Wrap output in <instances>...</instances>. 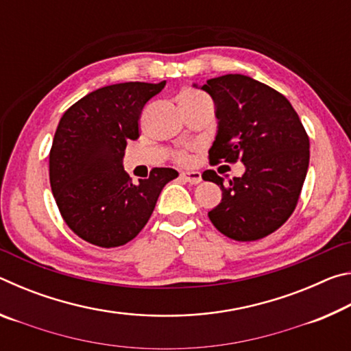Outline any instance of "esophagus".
<instances>
[{
    "instance_id": "1",
    "label": "esophagus",
    "mask_w": 351,
    "mask_h": 351,
    "mask_svg": "<svg viewBox=\"0 0 351 351\" xmlns=\"http://www.w3.org/2000/svg\"><path fill=\"white\" fill-rule=\"evenodd\" d=\"M181 178L186 180L189 184H199L201 182V173L195 170H184L181 171Z\"/></svg>"
}]
</instances>
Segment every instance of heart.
Listing matches in <instances>:
<instances>
[{"mask_svg":"<svg viewBox=\"0 0 351 351\" xmlns=\"http://www.w3.org/2000/svg\"><path fill=\"white\" fill-rule=\"evenodd\" d=\"M195 96H199V94L195 93V91H184V93L180 94V97H178V100L186 99V97H195ZM175 161L180 162V164H187V162L190 161V154H189V152H186V150L176 152V153H175Z\"/></svg>","mask_w":351,"mask_h":351,"instance_id":"heart-1","label":"heart"}]
</instances>
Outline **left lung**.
Returning <instances> with one entry per match:
<instances>
[{
  "label": "left lung",
  "instance_id": "8db88e82",
  "mask_svg": "<svg viewBox=\"0 0 351 351\" xmlns=\"http://www.w3.org/2000/svg\"><path fill=\"white\" fill-rule=\"evenodd\" d=\"M201 90L212 97L218 121L210 161L245 164V173L229 186L213 170L204 171L203 180L223 192L221 203L207 215L229 239H263L295 209L310 164V139L289 100L252 77H215Z\"/></svg>",
  "mask_w": 351,
  "mask_h": 351
}]
</instances>
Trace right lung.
Returning <instances> with one entry per match:
<instances>
[{"mask_svg": "<svg viewBox=\"0 0 351 351\" xmlns=\"http://www.w3.org/2000/svg\"><path fill=\"white\" fill-rule=\"evenodd\" d=\"M165 82H127L86 94L64 111L49 153V181L73 232L100 247L122 246L150 219L173 169H153L132 182L123 170L127 142L139 138V116Z\"/></svg>", "mask_w": 351, "mask_h": 351, "instance_id": "1", "label": "right lung"}]
</instances>
